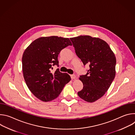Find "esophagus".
I'll return each mask as SVG.
<instances>
[{"label":"esophagus","mask_w":135,"mask_h":135,"mask_svg":"<svg viewBox=\"0 0 135 135\" xmlns=\"http://www.w3.org/2000/svg\"><path fill=\"white\" fill-rule=\"evenodd\" d=\"M70 77L71 79H75L76 78V76L75 75H71Z\"/></svg>","instance_id":"esophagus-1"}]
</instances>
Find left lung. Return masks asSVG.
<instances>
[{"label": "left lung", "instance_id": "obj_1", "mask_svg": "<svg viewBox=\"0 0 135 135\" xmlns=\"http://www.w3.org/2000/svg\"><path fill=\"white\" fill-rule=\"evenodd\" d=\"M70 40L76 55L84 65L90 67L86 74L80 76L83 88L78 94L87 102H94L105 94L115 78L116 57L108 44L100 38L85 35Z\"/></svg>", "mask_w": 135, "mask_h": 135}]
</instances>
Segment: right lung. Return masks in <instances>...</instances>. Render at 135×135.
<instances>
[{"instance_id": "add662e5", "label": "right lung", "mask_w": 135, "mask_h": 135, "mask_svg": "<svg viewBox=\"0 0 135 135\" xmlns=\"http://www.w3.org/2000/svg\"><path fill=\"white\" fill-rule=\"evenodd\" d=\"M72 44L68 38L42 37L33 41L23 52L22 64L23 77L29 90L40 100L47 102L59 95L70 80L67 73L52 66H59L57 56L60 51Z\"/></svg>"}]
</instances>
